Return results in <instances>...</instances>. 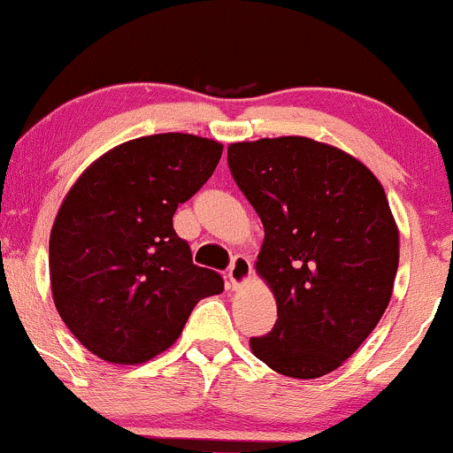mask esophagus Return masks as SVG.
<instances>
[{
	"label": "esophagus",
	"instance_id": "obj_1",
	"mask_svg": "<svg viewBox=\"0 0 453 453\" xmlns=\"http://www.w3.org/2000/svg\"><path fill=\"white\" fill-rule=\"evenodd\" d=\"M251 277V259L244 256H236L232 259L230 270H227V285L232 289L241 288V285Z\"/></svg>",
	"mask_w": 453,
	"mask_h": 453
}]
</instances>
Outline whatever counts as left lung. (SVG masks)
<instances>
[{
  "mask_svg": "<svg viewBox=\"0 0 453 453\" xmlns=\"http://www.w3.org/2000/svg\"><path fill=\"white\" fill-rule=\"evenodd\" d=\"M238 189L264 223L257 273L277 298V324L251 349L273 371L317 379L375 330L398 270V227L375 174L303 136L227 147Z\"/></svg>",
  "mask_w": 453,
  "mask_h": 453,
  "instance_id": "left-lung-1",
  "label": "left lung"
}]
</instances>
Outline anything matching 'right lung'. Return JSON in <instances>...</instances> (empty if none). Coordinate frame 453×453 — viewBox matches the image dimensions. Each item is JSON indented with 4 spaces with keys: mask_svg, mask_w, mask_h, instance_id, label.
<instances>
[{
    "mask_svg": "<svg viewBox=\"0 0 453 453\" xmlns=\"http://www.w3.org/2000/svg\"><path fill=\"white\" fill-rule=\"evenodd\" d=\"M221 150L191 134L129 140L65 196L50 232V288L72 334L102 360H150L179 339L202 298L223 292L221 274L196 266L173 226Z\"/></svg>",
    "mask_w": 453,
    "mask_h": 453,
    "instance_id": "obj_1",
    "label": "right lung"
}]
</instances>
